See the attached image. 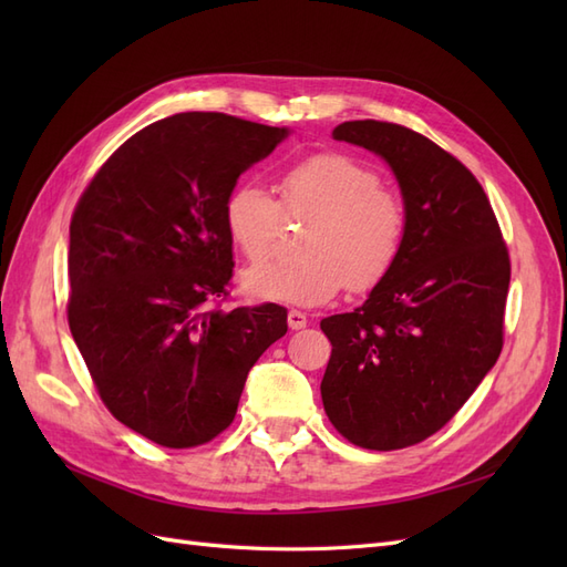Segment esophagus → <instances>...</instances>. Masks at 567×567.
<instances>
[{
	"label": "esophagus",
	"instance_id": "1",
	"mask_svg": "<svg viewBox=\"0 0 567 567\" xmlns=\"http://www.w3.org/2000/svg\"><path fill=\"white\" fill-rule=\"evenodd\" d=\"M307 321H310V319H307V315H302V312H298V310H290V312H288V326H290V329H293V331L305 329Z\"/></svg>",
	"mask_w": 567,
	"mask_h": 567
}]
</instances>
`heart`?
Segmentation results:
<instances>
[{"instance_id": "heart-1", "label": "heart", "mask_w": 567, "mask_h": 567, "mask_svg": "<svg viewBox=\"0 0 567 567\" xmlns=\"http://www.w3.org/2000/svg\"><path fill=\"white\" fill-rule=\"evenodd\" d=\"M288 217L312 215L302 236L305 257L248 269L241 288L250 300L317 307L346 284L369 290L398 262L406 236V208L375 169L348 153H317L290 165L279 179V203L255 182L236 184L225 198V231L246 260L271 252Z\"/></svg>"}]
</instances>
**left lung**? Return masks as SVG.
Listing matches in <instances>:
<instances>
[{"instance_id": "left-lung-1", "label": "left lung", "mask_w": 567, "mask_h": 567, "mask_svg": "<svg viewBox=\"0 0 567 567\" xmlns=\"http://www.w3.org/2000/svg\"><path fill=\"white\" fill-rule=\"evenodd\" d=\"M333 140L388 163L406 236L362 307L321 319L333 346L321 400L357 447L402 450L437 433L499 359L508 250L483 186L423 134L350 120Z\"/></svg>"}]
</instances>
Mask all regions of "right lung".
<instances>
[{"label": "right lung", "mask_w": 567, "mask_h": 567, "mask_svg": "<svg viewBox=\"0 0 567 567\" xmlns=\"http://www.w3.org/2000/svg\"><path fill=\"white\" fill-rule=\"evenodd\" d=\"M288 134L225 113L158 120L113 153L73 213V340L111 414L161 447L225 431L248 371L288 331L279 305L210 307L234 267L225 198Z\"/></svg>", "instance_id": "obj_1"}]
</instances>
